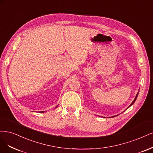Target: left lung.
Segmentation results:
<instances>
[{
    "label": "left lung",
    "mask_w": 153,
    "mask_h": 153,
    "mask_svg": "<svg viewBox=\"0 0 153 153\" xmlns=\"http://www.w3.org/2000/svg\"><path fill=\"white\" fill-rule=\"evenodd\" d=\"M138 95H139V93H137V96L135 97V99H134V101H133V102L131 103V105H130V107L131 106V105H132L133 104H134V103L135 102V100H136V99H137V96H138Z\"/></svg>",
    "instance_id": "obj_1"
}]
</instances>
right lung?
I'll list each match as a JSON object with an SVG mask.
<instances>
[{
	"instance_id": "1",
	"label": "right lung",
	"mask_w": 153,
	"mask_h": 153,
	"mask_svg": "<svg viewBox=\"0 0 153 153\" xmlns=\"http://www.w3.org/2000/svg\"><path fill=\"white\" fill-rule=\"evenodd\" d=\"M43 112V111H42V112Z\"/></svg>"
}]
</instances>
